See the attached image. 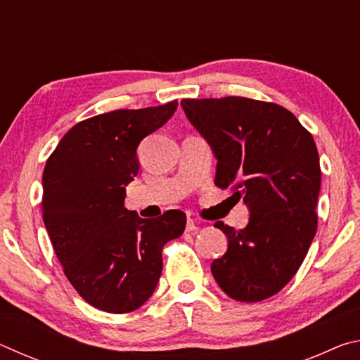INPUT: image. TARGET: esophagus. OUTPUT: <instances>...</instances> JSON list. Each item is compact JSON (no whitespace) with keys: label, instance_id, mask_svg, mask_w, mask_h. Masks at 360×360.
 <instances>
[{"label":"esophagus","instance_id":"1","mask_svg":"<svg viewBox=\"0 0 360 360\" xmlns=\"http://www.w3.org/2000/svg\"><path fill=\"white\" fill-rule=\"evenodd\" d=\"M198 227H197V224L193 222V219H191L188 217L187 219V224H186V231H193V230H197Z\"/></svg>","mask_w":360,"mask_h":360}]
</instances>
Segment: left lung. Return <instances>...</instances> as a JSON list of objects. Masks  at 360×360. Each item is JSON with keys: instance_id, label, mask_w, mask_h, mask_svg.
I'll return each instance as SVG.
<instances>
[{"instance_id": "1", "label": "left lung", "mask_w": 360, "mask_h": 360, "mask_svg": "<svg viewBox=\"0 0 360 360\" xmlns=\"http://www.w3.org/2000/svg\"><path fill=\"white\" fill-rule=\"evenodd\" d=\"M181 106L217 158L214 184L230 187L251 212L241 230L214 224L229 248L211 264L212 276L233 300H265L294 278L318 230L314 139L275 103L225 96L186 98Z\"/></svg>"}]
</instances>
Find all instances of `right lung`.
<instances>
[{
    "label": "right lung",
    "instance_id": "add662e5",
    "mask_svg": "<svg viewBox=\"0 0 360 360\" xmlns=\"http://www.w3.org/2000/svg\"><path fill=\"white\" fill-rule=\"evenodd\" d=\"M176 108L174 100L85 119L46 162L42 219L49 238L72 288L101 311L124 314L148 302L162 275L163 246L186 229L179 210L143 219L124 206L125 187L139 169V143Z\"/></svg>",
    "mask_w": 360,
    "mask_h": 360
}]
</instances>
